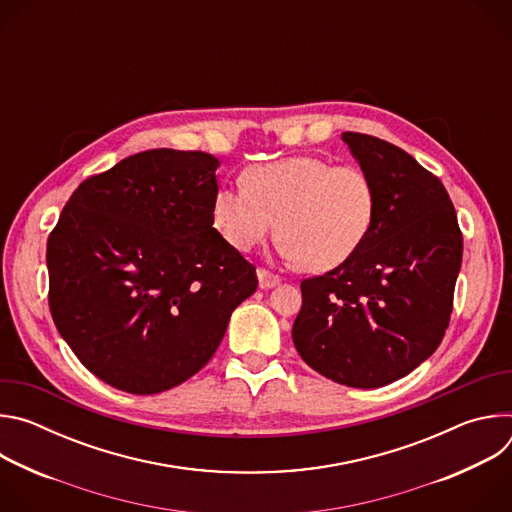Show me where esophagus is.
<instances>
[{"label": "esophagus", "instance_id": "1", "mask_svg": "<svg viewBox=\"0 0 512 512\" xmlns=\"http://www.w3.org/2000/svg\"><path fill=\"white\" fill-rule=\"evenodd\" d=\"M257 277H259V287H261V289L275 287V285H279V281H281L277 275H273V273H269V271H265V269H259V271H257Z\"/></svg>", "mask_w": 512, "mask_h": 512}]
</instances>
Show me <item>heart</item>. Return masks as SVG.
<instances>
[{
    "mask_svg": "<svg viewBox=\"0 0 512 512\" xmlns=\"http://www.w3.org/2000/svg\"><path fill=\"white\" fill-rule=\"evenodd\" d=\"M245 186H221L212 198V223L237 251L259 247L277 225L285 259L308 271L346 263L369 237L377 192L369 174L316 156L249 166Z\"/></svg>",
    "mask_w": 512,
    "mask_h": 512,
    "instance_id": "heart-1",
    "label": "heart"
}]
</instances>
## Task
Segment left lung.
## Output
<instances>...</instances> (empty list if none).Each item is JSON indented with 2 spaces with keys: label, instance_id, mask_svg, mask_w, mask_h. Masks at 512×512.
I'll list each match as a JSON object with an SVG mask.
<instances>
[{
  "label": "left lung",
  "instance_id": "obj_1",
  "mask_svg": "<svg viewBox=\"0 0 512 512\" xmlns=\"http://www.w3.org/2000/svg\"><path fill=\"white\" fill-rule=\"evenodd\" d=\"M342 141L375 186V223L346 263L302 281L291 338L326 379L377 389L440 346L464 245L440 178L379 137L344 131Z\"/></svg>",
  "mask_w": 512,
  "mask_h": 512
}]
</instances>
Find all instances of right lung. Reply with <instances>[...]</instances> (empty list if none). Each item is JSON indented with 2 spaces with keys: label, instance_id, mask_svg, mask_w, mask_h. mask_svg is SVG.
Wrapping results in <instances>:
<instances>
[{
  "label": "right lung",
  "instance_id": "1",
  "mask_svg": "<svg viewBox=\"0 0 512 512\" xmlns=\"http://www.w3.org/2000/svg\"><path fill=\"white\" fill-rule=\"evenodd\" d=\"M214 156L148 150L85 180L48 237L50 314L107 385L154 395L196 375L255 267L212 225Z\"/></svg>",
  "mask_w": 512,
  "mask_h": 512
}]
</instances>
